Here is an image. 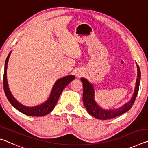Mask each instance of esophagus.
<instances>
[{"label":"esophagus","instance_id":"obj_1","mask_svg":"<svg viewBox=\"0 0 148 148\" xmlns=\"http://www.w3.org/2000/svg\"><path fill=\"white\" fill-rule=\"evenodd\" d=\"M77 76H80V74H77Z\"/></svg>","mask_w":148,"mask_h":148}]
</instances>
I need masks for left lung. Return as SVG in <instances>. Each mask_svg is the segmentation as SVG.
<instances>
[{
  "label": "left lung",
  "mask_w": 148,
  "mask_h": 148,
  "mask_svg": "<svg viewBox=\"0 0 148 148\" xmlns=\"http://www.w3.org/2000/svg\"><path fill=\"white\" fill-rule=\"evenodd\" d=\"M137 79L136 82V86H135L134 92L131 101L125 104L123 106H121L117 109H110L104 110L97 105L94 100L95 92L92 84L87 81L86 79L82 77L81 81L83 83L84 92H83V102L84 106H86L87 111L91 116L96 117L97 119L101 120H106L112 119L120 116L125 113L131 108L132 105L134 104L136 96L138 92L140 77H141V72L140 70L137 65Z\"/></svg>",
  "instance_id": "left-lung-1"
}]
</instances>
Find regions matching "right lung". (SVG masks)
<instances>
[{
	"label": "right lung",
	"mask_w": 148,
	"mask_h": 148,
	"mask_svg": "<svg viewBox=\"0 0 148 148\" xmlns=\"http://www.w3.org/2000/svg\"><path fill=\"white\" fill-rule=\"evenodd\" d=\"M10 53L11 52L8 54V56L6 59V62H5L3 77V87L4 92L6 94L7 99H8L9 102H10L11 104L15 108H16L20 112L27 115V116L41 117L48 114L53 110L55 106H56L57 102L59 100L60 95L61 94L62 91H63L65 87L75 78V76H73V75H70V76L63 77L57 80L54 85L49 99L44 104L34 107L25 106L23 104H20L18 101H17L15 99L14 97L12 96L11 92L9 90L8 82H7L6 69Z\"/></svg>",
	"instance_id": "obj_1"
}]
</instances>
